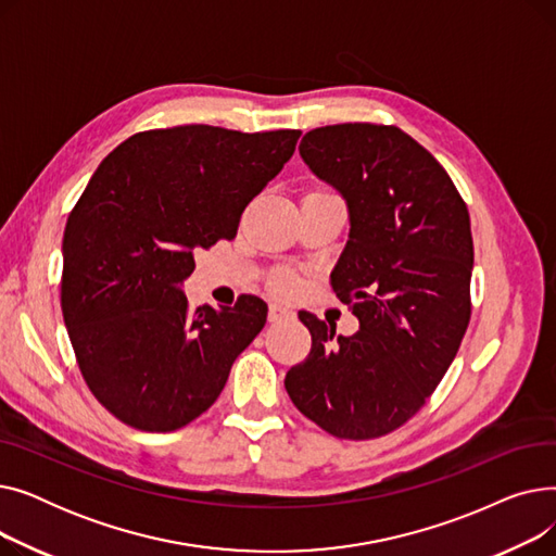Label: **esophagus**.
<instances>
[{
	"mask_svg": "<svg viewBox=\"0 0 556 556\" xmlns=\"http://www.w3.org/2000/svg\"><path fill=\"white\" fill-rule=\"evenodd\" d=\"M293 317H295V311H290L288 306L270 304V311H268L270 323H283V319H293Z\"/></svg>",
	"mask_w": 556,
	"mask_h": 556,
	"instance_id": "1",
	"label": "esophagus"
}]
</instances>
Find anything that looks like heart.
<instances>
[{
    "label": "heart",
    "mask_w": 556,
    "mask_h": 556,
    "mask_svg": "<svg viewBox=\"0 0 556 556\" xmlns=\"http://www.w3.org/2000/svg\"><path fill=\"white\" fill-rule=\"evenodd\" d=\"M270 286H273V290L277 295H293V293H298V277L295 275H290V273H279V275H275L273 277V281H270Z\"/></svg>",
    "instance_id": "obj_1"
}]
</instances>
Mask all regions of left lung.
<instances>
[{"mask_svg":"<svg viewBox=\"0 0 556 556\" xmlns=\"http://www.w3.org/2000/svg\"><path fill=\"white\" fill-rule=\"evenodd\" d=\"M300 155L346 200L352 229L331 288L361 329L336 336L302 311L313 344L286 392L329 434L374 440L421 410L469 327V210L444 166L396 126L315 128Z\"/></svg>","mask_w":556,"mask_h":556,"instance_id":"left-lung-1","label":"left lung"}]
</instances>
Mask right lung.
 <instances>
[{
	"mask_svg": "<svg viewBox=\"0 0 556 556\" xmlns=\"http://www.w3.org/2000/svg\"><path fill=\"white\" fill-rule=\"evenodd\" d=\"M300 135L160 128L99 164L67 218L61 306L87 388L119 421L146 432L191 424L266 325L268 306L254 295L193 311L182 283L195 250L237 237Z\"/></svg>",
	"mask_w": 556,
	"mask_h": 556,
	"instance_id": "right-lung-1",
	"label": "right lung"
}]
</instances>
